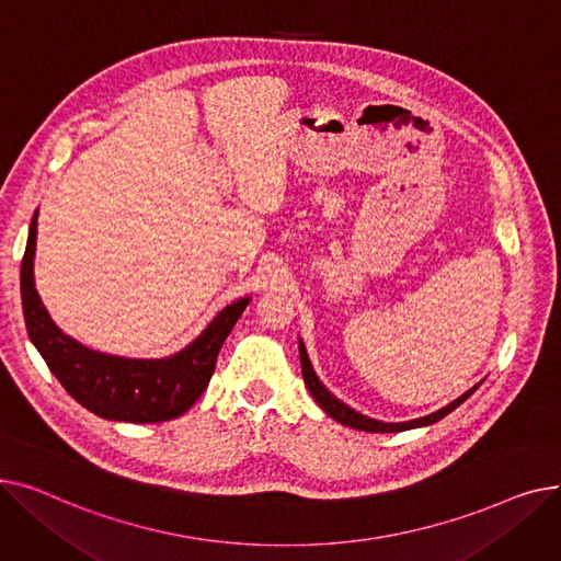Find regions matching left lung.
Wrapping results in <instances>:
<instances>
[{
	"label": "left lung",
	"instance_id": "obj_1",
	"mask_svg": "<svg viewBox=\"0 0 561 561\" xmlns=\"http://www.w3.org/2000/svg\"><path fill=\"white\" fill-rule=\"evenodd\" d=\"M300 364H302V377H305V385L309 389V393L313 396V400L320 404V409L325 411L328 416H332L334 421L347 425V427H355V430H364V432H404V430H414V427H425V425H432L436 421H440L444 416H448L450 411H455L468 396H473V391L480 387L476 385L473 389H468L463 396H459L457 400H453L450 404L440 407L438 411H434V414L430 416H423V419H414V421H407V423H381V421H375V419H368L364 414H359V411H355L352 407L343 404L336 396H332L325 387H322V381L318 379V375L313 373V366L309 362V355L305 350V343L300 341Z\"/></svg>",
	"mask_w": 561,
	"mask_h": 561
}]
</instances>
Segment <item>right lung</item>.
<instances>
[{"label":"right lung","instance_id":"1","mask_svg":"<svg viewBox=\"0 0 561 561\" xmlns=\"http://www.w3.org/2000/svg\"><path fill=\"white\" fill-rule=\"evenodd\" d=\"M38 211L28 227L20 268L22 311L28 339L64 389L106 421L163 423L182 416L209 387L218 352L250 298L225 307L184 350L165 359H127L91 350L58 330L34 284Z\"/></svg>","mask_w":561,"mask_h":561}]
</instances>
